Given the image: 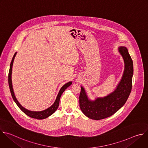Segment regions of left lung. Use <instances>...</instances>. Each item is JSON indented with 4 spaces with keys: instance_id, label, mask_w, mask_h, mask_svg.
<instances>
[{
    "instance_id": "8db88e82",
    "label": "left lung",
    "mask_w": 148,
    "mask_h": 148,
    "mask_svg": "<svg viewBox=\"0 0 148 148\" xmlns=\"http://www.w3.org/2000/svg\"><path fill=\"white\" fill-rule=\"evenodd\" d=\"M118 50L123 59L125 67L121 81L113 92L107 96L91 100L88 97L84 88L81 86L79 107L82 113L90 119L99 120L112 115L123 106L131 92L133 61L127 48L121 46Z\"/></svg>"
}]
</instances>
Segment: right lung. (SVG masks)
<instances>
[{"instance_id": "add662e5", "label": "right lung", "mask_w": 148, "mask_h": 148, "mask_svg": "<svg viewBox=\"0 0 148 148\" xmlns=\"http://www.w3.org/2000/svg\"><path fill=\"white\" fill-rule=\"evenodd\" d=\"M16 54H17V52H16L14 53V54L13 57V58H12L11 63H10L9 73V88H10V92H11V95L12 96V98H13L14 101L15 102V103L17 104V105L18 107V108L21 110H22L25 114H26L27 116H29L31 118H33L37 119H43L47 118V117H49L51 115H52L57 110V108L59 106L60 99V97H61L62 94L63 93V92H64L66 90V88H67L69 86H70L71 85L72 82L70 81V82L66 83V84H64V85L61 88L54 103L51 105V107H49L48 108H47V109H46L43 111H30V110H28L26 109L25 108L22 107V105L18 102V101L16 99V96H15L14 93V91H13V85H12V67H13V61H14V57H15Z\"/></svg>"}]
</instances>
